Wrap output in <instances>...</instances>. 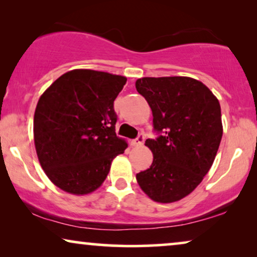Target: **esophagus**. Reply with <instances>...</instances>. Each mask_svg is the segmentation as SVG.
Here are the masks:
<instances>
[{
	"label": "esophagus",
	"instance_id": "34e87169",
	"mask_svg": "<svg viewBox=\"0 0 257 257\" xmlns=\"http://www.w3.org/2000/svg\"><path fill=\"white\" fill-rule=\"evenodd\" d=\"M144 142H145V136H144L143 133H140V135L137 137L135 140H132V145L133 146H140V145H143Z\"/></svg>",
	"mask_w": 257,
	"mask_h": 257
}]
</instances>
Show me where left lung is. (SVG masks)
Wrapping results in <instances>:
<instances>
[{
	"label": "left lung",
	"mask_w": 257,
	"mask_h": 257,
	"mask_svg": "<svg viewBox=\"0 0 257 257\" xmlns=\"http://www.w3.org/2000/svg\"><path fill=\"white\" fill-rule=\"evenodd\" d=\"M136 87L152 110L158 135L145 142L153 163L137 181L154 201H178L194 191L215 159L222 138L220 103L189 77H145Z\"/></svg>",
	"instance_id": "left-lung-1"
}]
</instances>
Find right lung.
<instances>
[{
    "instance_id": "right-lung-1",
    "label": "right lung",
    "mask_w": 257,
    "mask_h": 257,
    "mask_svg": "<svg viewBox=\"0 0 257 257\" xmlns=\"http://www.w3.org/2000/svg\"><path fill=\"white\" fill-rule=\"evenodd\" d=\"M126 80L72 70L41 96L34 117L35 147L45 174L63 191L93 192L106 179L112 160L127 147L115 135L113 107Z\"/></svg>"
}]
</instances>
